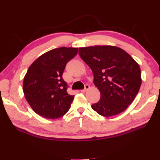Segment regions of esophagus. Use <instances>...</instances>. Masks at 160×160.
<instances>
[{
  "mask_svg": "<svg viewBox=\"0 0 160 160\" xmlns=\"http://www.w3.org/2000/svg\"><path fill=\"white\" fill-rule=\"evenodd\" d=\"M89 88H90V86L89 85H85V89H82V90H81V92H85L87 90H88L89 89Z\"/></svg>",
  "mask_w": 160,
  "mask_h": 160,
  "instance_id": "obj_1",
  "label": "esophagus"
}]
</instances>
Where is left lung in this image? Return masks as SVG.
<instances>
[{
    "label": "left lung",
    "mask_w": 160,
    "mask_h": 160,
    "mask_svg": "<svg viewBox=\"0 0 160 160\" xmlns=\"http://www.w3.org/2000/svg\"><path fill=\"white\" fill-rule=\"evenodd\" d=\"M79 54L92 69L101 98L91 106L104 117L118 115L134 100L141 85L139 65L122 49L110 45L80 48Z\"/></svg>",
    "instance_id": "obj_1"
}]
</instances>
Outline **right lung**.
<instances>
[{"mask_svg":"<svg viewBox=\"0 0 160 160\" xmlns=\"http://www.w3.org/2000/svg\"><path fill=\"white\" fill-rule=\"evenodd\" d=\"M78 48L62 47L39 57L29 66L24 78L25 98L37 114L48 119L62 117L71 108L73 95L62 78L66 63L78 54Z\"/></svg>","mask_w":160,"mask_h":160,"instance_id":"add662e5","label":"right lung"}]
</instances>
